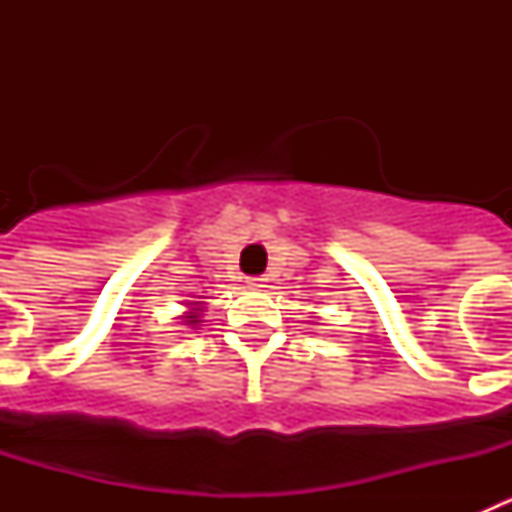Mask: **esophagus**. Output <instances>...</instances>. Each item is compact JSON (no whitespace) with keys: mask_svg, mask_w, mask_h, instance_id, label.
I'll return each instance as SVG.
<instances>
[{"mask_svg":"<svg viewBox=\"0 0 512 512\" xmlns=\"http://www.w3.org/2000/svg\"><path fill=\"white\" fill-rule=\"evenodd\" d=\"M266 282H269V277H251L248 279V287H253V289H264L266 287Z\"/></svg>","mask_w":512,"mask_h":512,"instance_id":"obj_1","label":"esophagus"}]
</instances>
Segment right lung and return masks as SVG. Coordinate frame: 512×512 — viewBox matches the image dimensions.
Here are the masks:
<instances>
[{
  "label": "right lung",
  "instance_id": "right-lung-1",
  "mask_svg": "<svg viewBox=\"0 0 512 512\" xmlns=\"http://www.w3.org/2000/svg\"><path fill=\"white\" fill-rule=\"evenodd\" d=\"M194 305H197V302H194ZM184 318H187L189 325H197V323H200V305L192 307V310H189L187 315H184Z\"/></svg>",
  "mask_w": 512,
  "mask_h": 512
}]
</instances>
